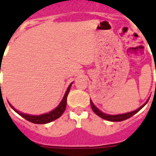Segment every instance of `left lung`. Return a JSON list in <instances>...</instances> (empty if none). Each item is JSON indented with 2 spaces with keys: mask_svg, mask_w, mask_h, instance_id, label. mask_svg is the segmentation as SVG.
I'll list each match as a JSON object with an SVG mask.
<instances>
[{
  "mask_svg": "<svg viewBox=\"0 0 156 156\" xmlns=\"http://www.w3.org/2000/svg\"><path fill=\"white\" fill-rule=\"evenodd\" d=\"M148 100L145 103V104H143V105H142L139 108L135 110V111L130 112H127V113L119 114V115H109V114L104 113V112H102L100 110H99V109H98L95 105H94V104H93V102L91 101V100H90V106H91V108H92L93 112H94L96 115H98V116H100V117L104 119V120H107V121H122L126 120V119L129 118V117H131L132 116H133L134 114L137 113L138 111H140L141 109L143 108V107L145 106L146 104H147V103L148 102Z\"/></svg>",
  "mask_w": 156,
  "mask_h": 156,
  "instance_id": "1",
  "label": "left lung"
}]
</instances>
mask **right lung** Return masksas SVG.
Returning a JSON list of instances; mask_svg holds the SVG:
<instances>
[{
  "instance_id": "add662e5",
  "label": "right lung",
  "mask_w": 156,
  "mask_h": 156,
  "mask_svg": "<svg viewBox=\"0 0 156 156\" xmlns=\"http://www.w3.org/2000/svg\"><path fill=\"white\" fill-rule=\"evenodd\" d=\"M72 83H70L69 86L68 87V88H67V90H66V94L64 95L63 99L61 100V102L60 103V104H59L58 106L56 107L54 110L51 111L50 112H48V113L43 114V115H40V116H33V115H29V114H24L23 113V112H21L18 111V110H16L10 104H9V105H10L11 108H12L17 113L19 114L21 116H23V118H25L26 120H27V121H30V122H32V123L35 124L49 123L51 121H55L56 119L59 118V117L63 114L65 110H66V102H67V96H68V94L69 92V90H70Z\"/></svg>"
}]
</instances>
